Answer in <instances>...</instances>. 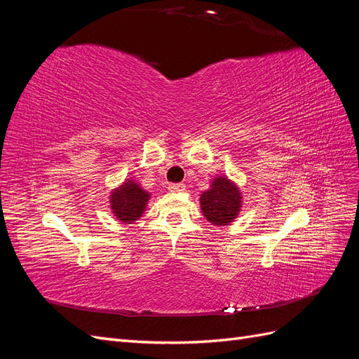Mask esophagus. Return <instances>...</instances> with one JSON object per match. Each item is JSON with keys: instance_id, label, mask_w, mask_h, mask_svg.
<instances>
[{"instance_id": "1", "label": "esophagus", "mask_w": 359, "mask_h": 359, "mask_svg": "<svg viewBox=\"0 0 359 359\" xmlns=\"http://www.w3.org/2000/svg\"><path fill=\"white\" fill-rule=\"evenodd\" d=\"M169 191H182L186 190V186L184 184H169Z\"/></svg>"}]
</instances>
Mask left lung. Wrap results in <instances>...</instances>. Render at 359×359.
I'll return each instance as SVG.
<instances>
[{"label": "left lung", "mask_w": 359, "mask_h": 359, "mask_svg": "<svg viewBox=\"0 0 359 359\" xmlns=\"http://www.w3.org/2000/svg\"><path fill=\"white\" fill-rule=\"evenodd\" d=\"M201 210L206 220L214 226H227L241 212L243 193L236 182L226 175L211 180L210 189L199 198Z\"/></svg>", "instance_id": "1"}]
</instances>
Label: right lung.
<instances>
[{
	"label": "right lung",
	"mask_w": 359,
	"mask_h": 359,
	"mask_svg": "<svg viewBox=\"0 0 359 359\" xmlns=\"http://www.w3.org/2000/svg\"><path fill=\"white\" fill-rule=\"evenodd\" d=\"M149 199L151 193H148L136 180L127 178L118 187L111 190L109 206L116 220L124 224H133L144 215Z\"/></svg>",
	"instance_id": "right-lung-1"
}]
</instances>
